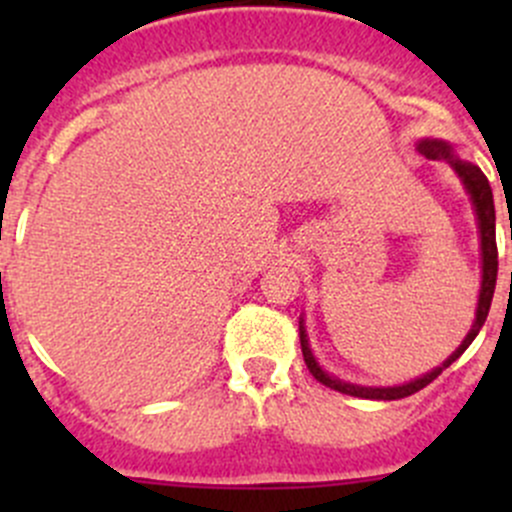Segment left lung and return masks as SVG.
<instances>
[{
  "mask_svg": "<svg viewBox=\"0 0 512 512\" xmlns=\"http://www.w3.org/2000/svg\"><path fill=\"white\" fill-rule=\"evenodd\" d=\"M421 151L426 153L428 158L433 160H448V163L456 168V173L461 175L463 185L468 188V193H471V200L473 205H476V215H478V225H480V250H483V285H480V299H478V309H476V324H473V329L468 332V337L463 339L461 347L456 349L451 356H448V361H443V366H438V369H433L431 374L421 376V379L411 381V384H404V386H389V389H366V386H354V384H344V381H337L332 379L329 374H324L322 369L317 366V361H314L312 352H309V344H307V334H304V327H299V342H302V354H304V364H307L309 374L314 376V379L319 381V384L329 386V389L339 391V394H349V396H359V399H376V401H394V399H404V396H411L416 394V391H421L423 386L431 384L433 379H436L438 374H441L446 366H451L453 361L458 359L463 352H466L468 347H471V342L476 339V334L480 332V327L485 324V319H488V312H490V302H493V292H495V280H498V245H495V205H493V190H490V183L488 178L483 175V170L478 168V165L473 163H466V160H458L453 158L451 153V146H446V143H421ZM512 237V232H510ZM510 282H512V275H510Z\"/></svg>",
  "mask_w": 512,
  "mask_h": 512,
  "instance_id": "left-lung-1",
  "label": "left lung"
}]
</instances>
